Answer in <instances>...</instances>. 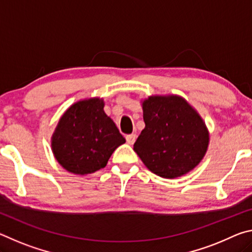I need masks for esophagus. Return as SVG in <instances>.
Wrapping results in <instances>:
<instances>
[{
    "label": "esophagus",
    "mask_w": 252,
    "mask_h": 252,
    "mask_svg": "<svg viewBox=\"0 0 252 252\" xmlns=\"http://www.w3.org/2000/svg\"><path fill=\"white\" fill-rule=\"evenodd\" d=\"M126 139L127 144H133L135 142V140H136V135L135 134H129V135L126 136Z\"/></svg>",
    "instance_id": "34e87169"
}]
</instances>
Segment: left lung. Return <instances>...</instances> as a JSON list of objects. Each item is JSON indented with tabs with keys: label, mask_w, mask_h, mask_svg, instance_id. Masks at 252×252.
<instances>
[{
	"label": "left lung",
	"mask_w": 252,
	"mask_h": 252,
	"mask_svg": "<svg viewBox=\"0 0 252 252\" xmlns=\"http://www.w3.org/2000/svg\"><path fill=\"white\" fill-rule=\"evenodd\" d=\"M143 121L133 146L157 176L174 179L192 171L206 156L210 134L201 116L185 97L150 95L141 101Z\"/></svg>",
	"instance_id": "1"
}]
</instances>
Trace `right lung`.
I'll list each match as a JSON object with an SVG mask.
<instances>
[{"mask_svg": "<svg viewBox=\"0 0 252 252\" xmlns=\"http://www.w3.org/2000/svg\"><path fill=\"white\" fill-rule=\"evenodd\" d=\"M126 142L102 97H88L70 105L51 138L53 156L66 171L85 176L104 168L114 150Z\"/></svg>", "mask_w": 252, "mask_h": 252, "instance_id": "add662e5", "label": "right lung"}]
</instances>
